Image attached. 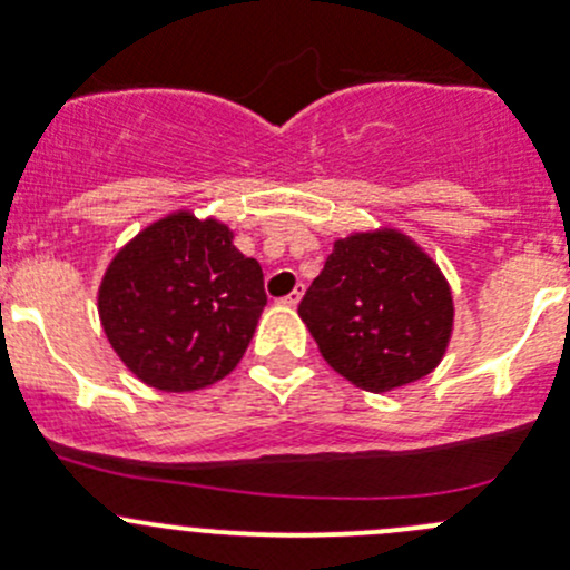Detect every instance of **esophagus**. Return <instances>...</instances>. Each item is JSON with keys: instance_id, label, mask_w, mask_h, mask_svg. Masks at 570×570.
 <instances>
[{"instance_id": "34e87169", "label": "esophagus", "mask_w": 570, "mask_h": 570, "mask_svg": "<svg viewBox=\"0 0 570 570\" xmlns=\"http://www.w3.org/2000/svg\"><path fill=\"white\" fill-rule=\"evenodd\" d=\"M301 297H303V286H295V289H292L289 295L281 297V303H284V306H289V308H295L297 303H301Z\"/></svg>"}]
</instances>
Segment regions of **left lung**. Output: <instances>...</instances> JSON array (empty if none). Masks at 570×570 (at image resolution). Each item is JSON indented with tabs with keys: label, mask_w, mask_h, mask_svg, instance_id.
<instances>
[{
	"label": "left lung",
	"mask_w": 570,
	"mask_h": 570,
	"mask_svg": "<svg viewBox=\"0 0 570 570\" xmlns=\"http://www.w3.org/2000/svg\"><path fill=\"white\" fill-rule=\"evenodd\" d=\"M297 314L322 358L372 394L430 375L455 325L450 281L435 258L389 226L333 239Z\"/></svg>",
	"instance_id": "left-lung-1"
}]
</instances>
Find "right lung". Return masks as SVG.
Listing matches in <instances>:
<instances>
[{
	"instance_id": "obj_1",
	"label": "right lung",
	"mask_w": 570,
	"mask_h": 570,
	"mask_svg": "<svg viewBox=\"0 0 570 570\" xmlns=\"http://www.w3.org/2000/svg\"><path fill=\"white\" fill-rule=\"evenodd\" d=\"M267 306L256 258L217 217L170 212L112 256L99 320L126 370L159 392H198L243 361Z\"/></svg>"
}]
</instances>
